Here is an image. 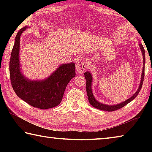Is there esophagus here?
Segmentation results:
<instances>
[{
    "label": "esophagus",
    "instance_id": "obj_1",
    "mask_svg": "<svg viewBox=\"0 0 152 152\" xmlns=\"http://www.w3.org/2000/svg\"><path fill=\"white\" fill-rule=\"evenodd\" d=\"M76 68L77 71H78V72L83 73L84 71L86 68V64L85 61L83 60H80L77 61L76 64Z\"/></svg>",
    "mask_w": 152,
    "mask_h": 152
}]
</instances>
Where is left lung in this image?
I'll list each match as a JSON object with an SVG mask.
<instances>
[{"label": "left lung", "mask_w": 152, "mask_h": 152, "mask_svg": "<svg viewBox=\"0 0 152 152\" xmlns=\"http://www.w3.org/2000/svg\"><path fill=\"white\" fill-rule=\"evenodd\" d=\"M139 45H140V48L141 49V52H142V56L143 58V70H142V74H141V82L140 84V86H139V88L137 91H136L135 93L133 95L132 97H130L129 99H127V101L121 102V103H119L118 104L115 105H107L102 104L101 102L97 101L95 98L94 97V95L92 94V77L91 74L89 72H86L84 74V77L86 78V93L87 96H88V101L89 103L91 104L92 107L96 108V109L102 110H106V111H114V110H117L118 109H121L123 107H125V105H127L128 103H129L131 101H132L137 96L138 94L140 93V91H141V87H142V84L143 82V79H144V75H145V50H144L143 46L142 45L141 43H139Z\"/></svg>", "instance_id": "left-lung-1"}]
</instances>
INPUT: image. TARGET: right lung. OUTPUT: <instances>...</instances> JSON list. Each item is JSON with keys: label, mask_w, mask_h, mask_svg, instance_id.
Returning <instances> with one entry per match:
<instances>
[{"label": "right lung", "mask_w": 152, "mask_h": 152, "mask_svg": "<svg viewBox=\"0 0 152 152\" xmlns=\"http://www.w3.org/2000/svg\"><path fill=\"white\" fill-rule=\"evenodd\" d=\"M27 27L15 37L9 63L10 78L16 94L32 107L41 109L55 107L60 103L68 82L76 76L75 64H61L43 80H29L23 75L19 64L20 37Z\"/></svg>", "instance_id": "add662e5"}]
</instances>
